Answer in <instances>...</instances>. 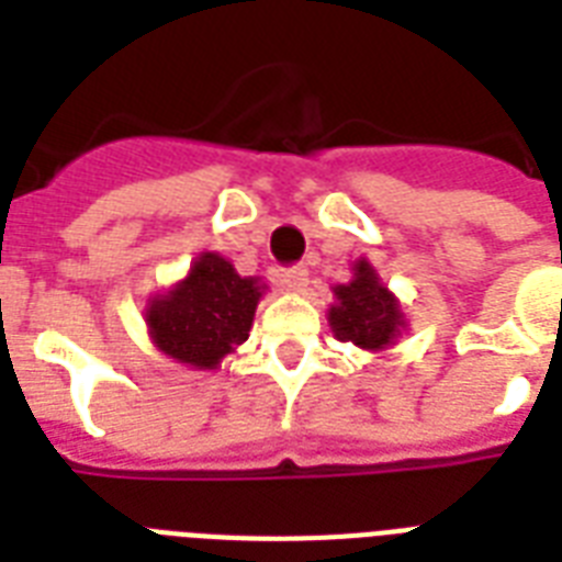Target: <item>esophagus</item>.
<instances>
[{
    "label": "esophagus",
    "mask_w": 562,
    "mask_h": 562,
    "mask_svg": "<svg viewBox=\"0 0 562 562\" xmlns=\"http://www.w3.org/2000/svg\"><path fill=\"white\" fill-rule=\"evenodd\" d=\"M280 282L289 291L300 294V291H306V285H308V271L303 268V265H294V268H282Z\"/></svg>",
    "instance_id": "obj_1"
}]
</instances>
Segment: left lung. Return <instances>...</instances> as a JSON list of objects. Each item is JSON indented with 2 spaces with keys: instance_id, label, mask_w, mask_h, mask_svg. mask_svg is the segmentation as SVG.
<instances>
[{
  "instance_id": "left-lung-1",
  "label": "left lung",
  "mask_w": 562,
  "mask_h": 562,
  "mask_svg": "<svg viewBox=\"0 0 562 562\" xmlns=\"http://www.w3.org/2000/svg\"><path fill=\"white\" fill-rule=\"evenodd\" d=\"M335 303L326 312L338 341L356 344L359 350H391L408 329V317L400 300L375 273L373 265L361 256L352 262V280L333 289Z\"/></svg>"
}]
</instances>
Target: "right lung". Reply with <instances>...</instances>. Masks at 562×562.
<instances>
[{
  "mask_svg": "<svg viewBox=\"0 0 562 562\" xmlns=\"http://www.w3.org/2000/svg\"><path fill=\"white\" fill-rule=\"evenodd\" d=\"M265 291L268 285L259 277H241L229 259L203 250L183 280L148 297V338L183 368H221L247 341Z\"/></svg>",
  "mask_w": 562,
  "mask_h": 562,
  "instance_id": "right-lung-1",
  "label": "right lung"
}]
</instances>
